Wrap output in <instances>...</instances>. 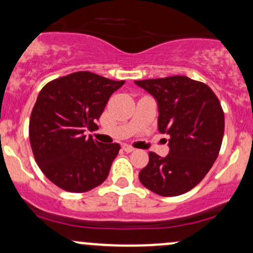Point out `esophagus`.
I'll list each match as a JSON object with an SVG mask.
<instances>
[{
	"label": "esophagus",
	"instance_id": "1",
	"mask_svg": "<svg viewBox=\"0 0 253 253\" xmlns=\"http://www.w3.org/2000/svg\"><path fill=\"white\" fill-rule=\"evenodd\" d=\"M123 149L126 152V153H130V152H134L135 148L130 145H123Z\"/></svg>",
	"mask_w": 253,
	"mask_h": 253
}]
</instances>
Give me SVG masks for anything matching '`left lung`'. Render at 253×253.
I'll list each match as a JSON object with an SVG mask.
<instances>
[{
  "instance_id": "8db88e82",
  "label": "left lung",
  "mask_w": 253,
  "mask_h": 253,
  "mask_svg": "<svg viewBox=\"0 0 253 253\" xmlns=\"http://www.w3.org/2000/svg\"><path fill=\"white\" fill-rule=\"evenodd\" d=\"M135 83L156 97L158 129L169 135L170 147L164 158L149 152L140 182L162 197L191 191L210 171L221 149L224 112L218 97L205 83L186 76Z\"/></svg>"
}]
</instances>
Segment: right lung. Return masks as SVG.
<instances>
[{"instance_id":"right-lung-1","label":"right lung","mask_w":253,"mask_h":253,"mask_svg":"<svg viewBox=\"0 0 253 253\" xmlns=\"http://www.w3.org/2000/svg\"><path fill=\"white\" fill-rule=\"evenodd\" d=\"M124 83L80 71L40 91L30 117V145L40 169L59 188L84 193L107 178L121 146L97 142L84 131L97 126L110 96Z\"/></svg>"}]
</instances>
